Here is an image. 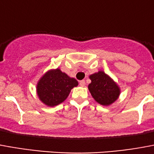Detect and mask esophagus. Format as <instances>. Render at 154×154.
I'll use <instances>...</instances> for the list:
<instances>
[{
	"instance_id": "obj_1",
	"label": "esophagus",
	"mask_w": 154,
	"mask_h": 154,
	"mask_svg": "<svg viewBox=\"0 0 154 154\" xmlns=\"http://www.w3.org/2000/svg\"><path fill=\"white\" fill-rule=\"evenodd\" d=\"M79 85H80L81 86H85V85H86V82H85V81H84V80L80 81V82H79Z\"/></svg>"
}]
</instances>
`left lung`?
Wrapping results in <instances>:
<instances>
[{
	"label": "left lung",
	"instance_id": "left-lung-1",
	"mask_svg": "<svg viewBox=\"0 0 154 154\" xmlns=\"http://www.w3.org/2000/svg\"><path fill=\"white\" fill-rule=\"evenodd\" d=\"M91 82L89 84V91L94 100L103 106H109L118 100L121 90L117 83L103 71L90 75Z\"/></svg>",
	"mask_w": 154,
	"mask_h": 154
}]
</instances>
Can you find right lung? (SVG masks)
I'll list each match as a JSON object with an SVG mask.
<instances>
[{"instance_id": "1", "label": "right lung", "mask_w": 154, "mask_h": 154, "mask_svg": "<svg viewBox=\"0 0 154 154\" xmlns=\"http://www.w3.org/2000/svg\"><path fill=\"white\" fill-rule=\"evenodd\" d=\"M78 82L70 77L60 68L51 69L45 72L36 85V94L42 103L54 107L68 98L71 90L77 86Z\"/></svg>"}]
</instances>
